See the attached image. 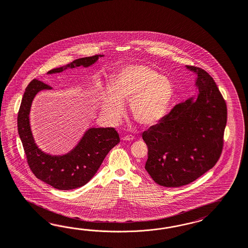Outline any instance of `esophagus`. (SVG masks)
<instances>
[{
  "label": "esophagus",
  "instance_id": "esophagus-1",
  "mask_svg": "<svg viewBox=\"0 0 248 248\" xmlns=\"http://www.w3.org/2000/svg\"><path fill=\"white\" fill-rule=\"evenodd\" d=\"M122 139H123L124 141H133V140L135 139V137H134V135H124V136L122 137Z\"/></svg>",
  "mask_w": 248,
  "mask_h": 248
}]
</instances>
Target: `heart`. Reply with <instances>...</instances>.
<instances>
[{"mask_svg": "<svg viewBox=\"0 0 248 248\" xmlns=\"http://www.w3.org/2000/svg\"><path fill=\"white\" fill-rule=\"evenodd\" d=\"M112 92H107L101 109L111 120L118 121L124 113V103H130L134 120L151 126L162 120L173 97L171 81L153 68L143 64H127L111 77Z\"/></svg>", "mask_w": 248, "mask_h": 248, "instance_id": "obj_1", "label": "heart"}]
</instances>
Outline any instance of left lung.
Listing matches in <instances>:
<instances>
[{
  "mask_svg": "<svg viewBox=\"0 0 248 248\" xmlns=\"http://www.w3.org/2000/svg\"><path fill=\"white\" fill-rule=\"evenodd\" d=\"M186 67L197 75L196 100L173 106L142 135L148 147L145 169L165 187H179L199 178L217 163L224 147L225 99L207 72Z\"/></svg>",
  "mask_w": 248,
  "mask_h": 248,
  "instance_id": "obj_1",
  "label": "left lung"
}]
</instances>
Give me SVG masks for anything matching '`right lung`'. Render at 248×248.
Returning <instances> with one entry per match:
<instances>
[{
  "label": "right lung",
  "instance_id": "right-lung-1",
  "mask_svg": "<svg viewBox=\"0 0 248 248\" xmlns=\"http://www.w3.org/2000/svg\"><path fill=\"white\" fill-rule=\"evenodd\" d=\"M103 55L96 54L73 61L62 67L54 68L48 74L61 73L68 68L87 67ZM52 87L33 79L26 87L18 112V133L31 171L40 179L59 190H72L87 184L97 172L110 150L120 142L118 133L113 127L91 128L74 150L65 155L52 156L43 153L33 141L29 113L32 99L39 91Z\"/></svg>",
  "mask_w": 248,
  "mask_h": 248
}]
</instances>
